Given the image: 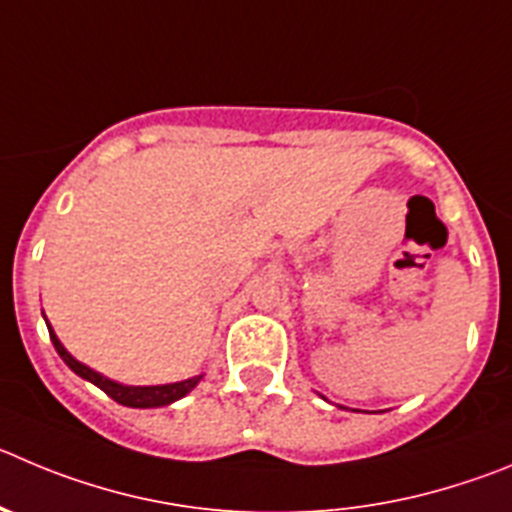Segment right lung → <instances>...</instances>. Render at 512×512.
<instances>
[{
  "label": "right lung",
  "instance_id": "1",
  "mask_svg": "<svg viewBox=\"0 0 512 512\" xmlns=\"http://www.w3.org/2000/svg\"><path fill=\"white\" fill-rule=\"evenodd\" d=\"M48 330H50V340H53L55 350H58L60 358L65 360V365H68L73 373L81 375V378L91 381L93 386L101 388L106 396H111L116 403H121V406H131V409H157V406H167V403L177 401V398H182L185 393H190L192 388L198 386L200 378H203V375H195V378H190V381L170 383V386H121V383L103 378L101 373L91 370L88 365L78 363V360H75L73 355H70L68 350L60 345V340L55 337L53 327H48Z\"/></svg>",
  "mask_w": 512,
  "mask_h": 512
}]
</instances>
